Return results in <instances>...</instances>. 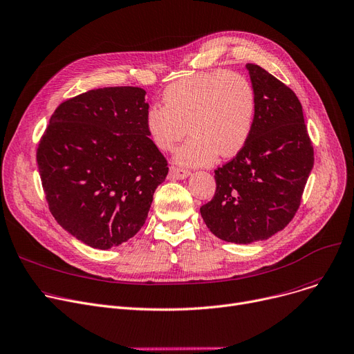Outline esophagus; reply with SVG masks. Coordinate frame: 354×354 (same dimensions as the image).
<instances>
[{
	"mask_svg": "<svg viewBox=\"0 0 354 354\" xmlns=\"http://www.w3.org/2000/svg\"><path fill=\"white\" fill-rule=\"evenodd\" d=\"M189 174H190L189 170L176 167V165H171V167H170V173H169L170 178H174V180H183V178H185Z\"/></svg>",
	"mask_w": 354,
	"mask_h": 354,
	"instance_id": "1",
	"label": "esophagus"
}]
</instances>
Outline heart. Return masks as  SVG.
I'll return each mask as SVG.
<instances>
[{
	"label": "heart",
	"instance_id": "b5f03b06",
	"mask_svg": "<svg viewBox=\"0 0 354 354\" xmlns=\"http://www.w3.org/2000/svg\"><path fill=\"white\" fill-rule=\"evenodd\" d=\"M162 102L145 114V129L162 151L174 149L190 131L193 137L176 153L184 165L233 157L252 136L256 91L239 71H203L180 78L165 87Z\"/></svg>",
	"mask_w": 354,
	"mask_h": 354
}]
</instances>
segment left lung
Masks as SVG:
<instances>
[{"label":"left lung","mask_w":354,"mask_h":354,"mask_svg":"<svg viewBox=\"0 0 354 354\" xmlns=\"http://www.w3.org/2000/svg\"><path fill=\"white\" fill-rule=\"evenodd\" d=\"M256 117L244 149L214 170L216 193L200 207L209 230L228 243L266 240L293 220L315 164L301 104L292 88L247 64Z\"/></svg>","instance_id":"1"}]
</instances>
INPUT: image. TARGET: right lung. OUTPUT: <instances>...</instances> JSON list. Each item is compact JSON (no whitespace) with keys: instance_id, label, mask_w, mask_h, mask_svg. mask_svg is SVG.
I'll return each instance as SVG.
<instances>
[{"instance_id":"add662e5","label":"right lung","mask_w":354,"mask_h":354,"mask_svg":"<svg viewBox=\"0 0 354 354\" xmlns=\"http://www.w3.org/2000/svg\"><path fill=\"white\" fill-rule=\"evenodd\" d=\"M140 87L90 90L62 101L37 149L41 184L57 223L107 250L136 236L169 162L145 129Z\"/></svg>"}]
</instances>
